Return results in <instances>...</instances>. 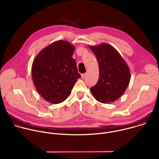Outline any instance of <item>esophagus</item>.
<instances>
[{
    "label": "esophagus",
    "mask_w": 159,
    "mask_h": 159,
    "mask_svg": "<svg viewBox=\"0 0 159 159\" xmlns=\"http://www.w3.org/2000/svg\"><path fill=\"white\" fill-rule=\"evenodd\" d=\"M86 75H87V74H82L81 75V77H82V79H84V78L86 77Z\"/></svg>",
    "instance_id": "1"
}]
</instances>
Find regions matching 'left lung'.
<instances>
[{
    "label": "left lung",
    "mask_w": 159,
    "mask_h": 159,
    "mask_svg": "<svg viewBox=\"0 0 159 159\" xmlns=\"http://www.w3.org/2000/svg\"><path fill=\"white\" fill-rule=\"evenodd\" d=\"M99 64L98 83L90 88L93 97L99 102H114L125 92L130 80V71L126 62L111 45L101 43L90 46Z\"/></svg>",
    "instance_id": "left-lung-1"
}]
</instances>
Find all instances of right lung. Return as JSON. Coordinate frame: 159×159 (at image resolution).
<instances>
[{
  "label": "right lung",
  "mask_w": 159,
  "mask_h": 159,
  "mask_svg": "<svg viewBox=\"0 0 159 159\" xmlns=\"http://www.w3.org/2000/svg\"><path fill=\"white\" fill-rule=\"evenodd\" d=\"M75 47L69 42L58 40L42 50L32 65V77L37 91L53 104L63 102L71 94L77 79Z\"/></svg>",
  "instance_id": "obj_1"
}]
</instances>
